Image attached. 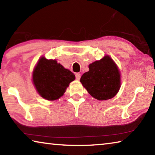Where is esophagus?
<instances>
[{
  "mask_svg": "<svg viewBox=\"0 0 155 155\" xmlns=\"http://www.w3.org/2000/svg\"><path fill=\"white\" fill-rule=\"evenodd\" d=\"M76 79L77 80H79L80 78H81V74H79V73H77V74H76Z\"/></svg>",
  "mask_w": 155,
  "mask_h": 155,
  "instance_id": "obj_1",
  "label": "esophagus"
}]
</instances>
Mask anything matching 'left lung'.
I'll return each instance as SVG.
<instances>
[{
  "label": "left lung",
  "mask_w": 155,
  "mask_h": 155,
  "mask_svg": "<svg viewBox=\"0 0 155 155\" xmlns=\"http://www.w3.org/2000/svg\"><path fill=\"white\" fill-rule=\"evenodd\" d=\"M90 70L84 73L81 83L88 93L98 101L111 99L120 88V74L118 68L108 55L89 65Z\"/></svg>",
  "instance_id": "obj_1"
}]
</instances>
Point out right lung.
I'll return each mask as SVG.
<instances>
[{
  "label": "right lung",
  "mask_w": 155,
  "mask_h": 155,
  "mask_svg": "<svg viewBox=\"0 0 155 155\" xmlns=\"http://www.w3.org/2000/svg\"><path fill=\"white\" fill-rule=\"evenodd\" d=\"M75 76L55 59L41 57L34 68L33 83L38 94L48 101L61 97Z\"/></svg>",
  "instance_id": "1"
}]
</instances>
